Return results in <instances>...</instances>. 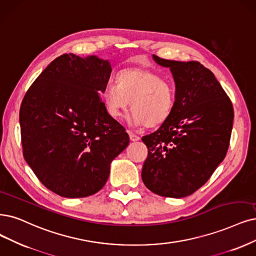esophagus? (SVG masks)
I'll list each match as a JSON object with an SVG mask.
<instances>
[{
	"instance_id": "esophagus-1",
	"label": "esophagus",
	"mask_w": 256,
	"mask_h": 256,
	"mask_svg": "<svg viewBox=\"0 0 256 256\" xmlns=\"http://www.w3.org/2000/svg\"><path fill=\"white\" fill-rule=\"evenodd\" d=\"M128 135H130V139L132 141H138V140L140 139L139 136L133 134V133H132V132H130V130H128Z\"/></svg>"
}]
</instances>
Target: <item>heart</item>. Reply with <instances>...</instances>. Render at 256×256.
Returning a JSON list of instances; mask_svg holds the SVG:
<instances>
[{"label":"heart","instance_id":"1","mask_svg":"<svg viewBox=\"0 0 256 256\" xmlns=\"http://www.w3.org/2000/svg\"><path fill=\"white\" fill-rule=\"evenodd\" d=\"M117 82L108 81L102 90L108 112L119 118L130 106L128 122L156 126L171 114L175 103L173 85L162 76L146 70L130 68L118 74Z\"/></svg>","mask_w":256,"mask_h":256}]
</instances>
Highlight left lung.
I'll list each match as a JSON object with an SVG mask.
<instances>
[{
	"label": "left lung",
	"mask_w": 256,
	"mask_h": 256,
	"mask_svg": "<svg viewBox=\"0 0 256 256\" xmlns=\"http://www.w3.org/2000/svg\"><path fill=\"white\" fill-rule=\"evenodd\" d=\"M153 59L168 68L175 81V103L154 133L142 137L148 158L144 184L153 193L182 198L202 186L228 150L234 110L214 74L197 61Z\"/></svg>",
	"instance_id": "8db88e82"
}]
</instances>
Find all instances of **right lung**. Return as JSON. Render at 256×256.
<instances>
[{
    "instance_id": "add662e5",
    "label": "right lung",
    "mask_w": 256,
    "mask_h": 256,
    "mask_svg": "<svg viewBox=\"0 0 256 256\" xmlns=\"http://www.w3.org/2000/svg\"><path fill=\"white\" fill-rule=\"evenodd\" d=\"M110 72L108 60L64 54L40 74L22 101L24 158L38 179L62 197L100 191L110 162L130 144L100 97Z\"/></svg>"
}]
</instances>
